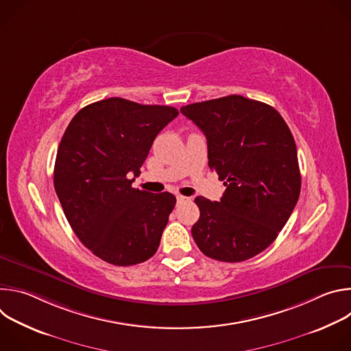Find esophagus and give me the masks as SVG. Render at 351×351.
Masks as SVG:
<instances>
[{"label": "esophagus", "mask_w": 351, "mask_h": 351, "mask_svg": "<svg viewBox=\"0 0 351 351\" xmlns=\"http://www.w3.org/2000/svg\"><path fill=\"white\" fill-rule=\"evenodd\" d=\"M176 199H178V203H182V202H187V199H190V198H189V197H184V195L178 194V195H176Z\"/></svg>", "instance_id": "1"}]
</instances>
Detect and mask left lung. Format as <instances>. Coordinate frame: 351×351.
<instances>
[{
  "mask_svg": "<svg viewBox=\"0 0 351 351\" xmlns=\"http://www.w3.org/2000/svg\"><path fill=\"white\" fill-rule=\"evenodd\" d=\"M207 137L208 165L223 180L221 202L198 195L191 234L207 257L240 263L278 237L302 189L297 148L280 114L243 95L180 108Z\"/></svg>",
  "mask_w": 351,
  "mask_h": 351,
  "instance_id": "obj_1",
  "label": "left lung"
}]
</instances>
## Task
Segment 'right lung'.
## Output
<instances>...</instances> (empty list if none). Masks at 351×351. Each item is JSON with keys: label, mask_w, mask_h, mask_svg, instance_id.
Here are the masks:
<instances>
[{"label": "right lung", "mask_w": 351, "mask_h": 351, "mask_svg": "<svg viewBox=\"0 0 351 351\" xmlns=\"http://www.w3.org/2000/svg\"><path fill=\"white\" fill-rule=\"evenodd\" d=\"M179 111L111 97L82 108L56 158L54 187L79 240L103 261L129 267L158 250L173 194L133 189L157 134Z\"/></svg>", "instance_id": "add662e5"}]
</instances>
